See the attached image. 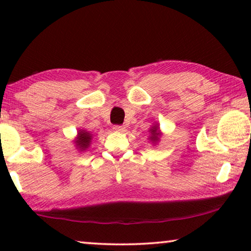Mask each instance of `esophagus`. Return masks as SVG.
Here are the masks:
<instances>
[{
  "instance_id": "obj_1",
  "label": "esophagus",
  "mask_w": 251,
  "mask_h": 251,
  "mask_svg": "<svg viewBox=\"0 0 251 251\" xmlns=\"http://www.w3.org/2000/svg\"><path fill=\"white\" fill-rule=\"evenodd\" d=\"M113 129H114L115 131H118V132H123V131H125V126H119V125L113 126Z\"/></svg>"
}]
</instances>
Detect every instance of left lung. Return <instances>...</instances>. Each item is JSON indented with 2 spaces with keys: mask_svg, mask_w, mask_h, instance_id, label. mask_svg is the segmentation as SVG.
Here are the masks:
<instances>
[{
  "mask_svg": "<svg viewBox=\"0 0 251 251\" xmlns=\"http://www.w3.org/2000/svg\"><path fill=\"white\" fill-rule=\"evenodd\" d=\"M151 136L150 138L151 140H153V142H157L159 140V131H157V126H154L153 129H151Z\"/></svg>",
  "mask_w": 251,
  "mask_h": 251,
  "instance_id": "1",
  "label": "left lung"
}]
</instances>
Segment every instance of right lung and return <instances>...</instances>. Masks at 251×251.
Returning <instances> with one entry per match:
<instances>
[{"label":"right lung","instance_id":"right-lung-1","mask_svg":"<svg viewBox=\"0 0 251 251\" xmlns=\"http://www.w3.org/2000/svg\"><path fill=\"white\" fill-rule=\"evenodd\" d=\"M90 142H91V133L84 131V130H82V131L80 130L77 140H76V146L78 149L80 150L88 149V146L90 145Z\"/></svg>","mask_w":251,"mask_h":251}]
</instances>
